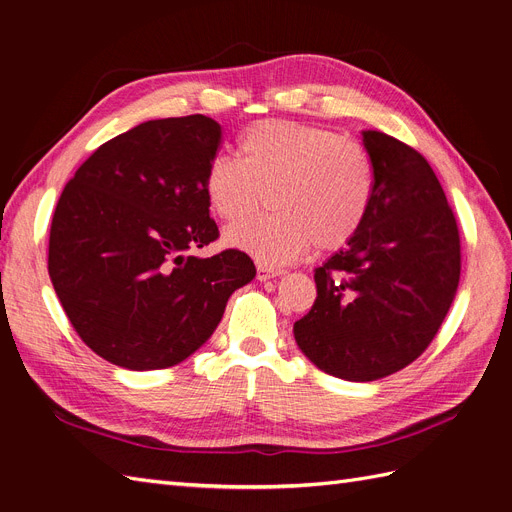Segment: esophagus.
Listing matches in <instances>:
<instances>
[{"mask_svg": "<svg viewBox=\"0 0 512 512\" xmlns=\"http://www.w3.org/2000/svg\"><path fill=\"white\" fill-rule=\"evenodd\" d=\"M284 271L282 269H273V267H267V265H260L256 267V277L260 282H267V280H273V277H280Z\"/></svg>", "mask_w": 512, "mask_h": 512, "instance_id": "1", "label": "esophagus"}]
</instances>
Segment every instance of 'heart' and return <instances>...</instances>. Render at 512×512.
Returning a JSON list of instances; mask_svg holds the SVG:
<instances>
[{
	"mask_svg": "<svg viewBox=\"0 0 512 512\" xmlns=\"http://www.w3.org/2000/svg\"><path fill=\"white\" fill-rule=\"evenodd\" d=\"M376 175L367 151L337 132L265 119L239 138V160L215 156L205 175L209 205L224 222L250 215L267 196V215L226 230L224 241L262 265H286L312 243L331 252L365 222Z\"/></svg>",
	"mask_w": 512,
	"mask_h": 512,
	"instance_id": "obj_1",
	"label": "heart"
}]
</instances>
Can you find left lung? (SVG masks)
<instances>
[{
  "label": "left lung",
  "instance_id": "obj_1",
  "mask_svg": "<svg viewBox=\"0 0 512 512\" xmlns=\"http://www.w3.org/2000/svg\"><path fill=\"white\" fill-rule=\"evenodd\" d=\"M376 188L359 232L314 271L318 297L294 322L324 374L371 382L404 369L436 337L459 286L453 209L421 153L363 130Z\"/></svg>",
  "mask_w": 512,
  "mask_h": 512
}]
</instances>
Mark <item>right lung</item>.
Listing matches in <instances>:
<instances>
[{"mask_svg": "<svg viewBox=\"0 0 512 512\" xmlns=\"http://www.w3.org/2000/svg\"><path fill=\"white\" fill-rule=\"evenodd\" d=\"M222 126L205 115L145 121L100 145L59 196L49 275L83 342L132 371L166 369L218 329L252 258L192 250L218 239L205 192Z\"/></svg>", "mask_w": 512, "mask_h": 512, "instance_id": "add662e5", "label": "right lung"}]
</instances>
